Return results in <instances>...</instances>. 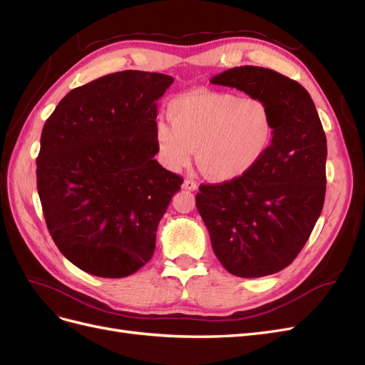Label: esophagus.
Listing matches in <instances>:
<instances>
[{"label":"esophagus","instance_id":"obj_1","mask_svg":"<svg viewBox=\"0 0 365 365\" xmlns=\"http://www.w3.org/2000/svg\"><path fill=\"white\" fill-rule=\"evenodd\" d=\"M182 189L195 192V190H197V184H196L195 181H192V180H185V181L182 182Z\"/></svg>","mask_w":365,"mask_h":365}]
</instances>
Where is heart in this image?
<instances>
[{
  "label": "heart",
  "mask_w": 365,
  "mask_h": 365,
  "mask_svg": "<svg viewBox=\"0 0 365 365\" xmlns=\"http://www.w3.org/2000/svg\"><path fill=\"white\" fill-rule=\"evenodd\" d=\"M170 126L157 121L153 138L165 168L196 163L205 178L233 182L257 168L274 138L271 108L256 97L215 90H193L168 105Z\"/></svg>",
  "instance_id": "heart-1"
}]
</instances>
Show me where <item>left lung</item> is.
I'll return each mask as SVG.
<instances>
[{
    "mask_svg": "<svg viewBox=\"0 0 365 365\" xmlns=\"http://www.w3.org/2000/svg\"><path fill=\"white\" fill-rule=\"evenodd\" d=\"M210 82L263 101L275 132L267 155L244 178L200 185L197 212L230 274H275L298 256L322 215L327 158L322 120L304 88L274 70L245 65Z\"/></svg>",
    "mask_w": 365,
    "mask_h": 365,
    "instance_id": "obj_1",
    "label": "left lung"
}]
</instances>
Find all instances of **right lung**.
I'll list each match as a JSON object with an SVG mask.
<instances>
[{
  "mask_svg": "<svg viewBox=\"0 0 365 365\" xmlns=\"http://www.w3.org/2000/svg\"><path fill=\"white\" fill-rule=\"evenodd\" d=\"M173 77L118 71L74 88L42 129L38 193L50 235L77 268L138 271L182 178L153 160L157 102Z\"/></svg>",
  "mask_w": 365,
  "mask_h": 365,
  "instance_id": "obj_1",
  "label": "right lung"
}]
</instances>
